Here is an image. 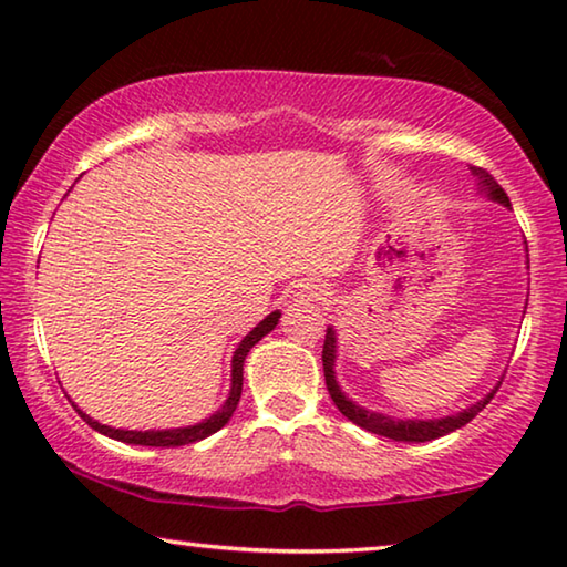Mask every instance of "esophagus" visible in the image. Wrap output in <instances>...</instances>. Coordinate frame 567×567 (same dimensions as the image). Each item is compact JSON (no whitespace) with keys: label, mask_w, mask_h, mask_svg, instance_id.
Listing matches in <instances>:
<instances>
[{"label":"esophagus","mask_w":567,"mask_h":567,"mask_svg":"<svg viewBox=\"0 0 567 567\" xmlns=\"http://www.w3.org/2000/svg\"><path fill=\"white\" fill-rule=\"evenodd\" d=\"M322 295H324V290H322L320 285H315V282H307V285L300 287V290H297V297H300V300H305V302L322 300Z\"/></svg>","instance_id":"obj_1"}]
</instances>
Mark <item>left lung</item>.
Wrapping results in <instances>:
<instances>
[{"instance_id":"obj_1","label":"left lung","mask_w":567,"mask_h":567,"mask_svg":"<svg viewBox=\"0 0 567 567\" xmlns=\"http://www.w3.org/2000/svg\"><path fill=\"white\" fill-rule=\"evenodd\" d=\"M470 172H473V177L477 179V189L483 192V195L491 197L497 205L513 209L511 199H507V195H505V189L497 185L493 175H487L483 167H470ZM334 362H338V332H334V328H328V334H324V348H322V368H324V382H328L332 402L338 405V410L344 417L354 422V425L368 430V433L395 440V443H430V440H437L443 435L455 433V430L467 425V422L473 420L477 412L487 405V402H491V398L497 392V385H501V382H497V385L487 392L485 398H480L477 402H473V405L465 410L453 412V415L433 417V420H427V417L425 420H420V417L400 420V417L385 415V412H372L344 395L340 382H338V375H334Z\"/></svg>"}]
</instances>
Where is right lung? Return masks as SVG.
I'll return each instance as SVG.
<instances>
[{
  "label": "right lung",
  "instance_id": "right-lung-1",
  "mask_svg": "<svg viewBox=\"0 0 567 567\" xmlns=\"http://www.w3.org/2000/svg\"><path fill=\"white\" fill-rule=\"evenodd\" d=\"M280 310H275L267 315V318L257 324L255 330H249L243 342L237 344V350L233 354V380H229V395L223 402V408L213 415L205 417L203 422H195V425H185V427H169V430H122V427H110V425H102V422L92 420L87 412H82L80 408L74 405V410L80 412L82 420L87 422L92 430H97V433L107 435L112 440H120V443H127V445H145V447H179V445H192L197 443V440H205L209 435H215L217 430H223L229 417H233V412L239 402V395H243V370H245V358L247 352L255 348L257 342H260L267 332H272L277 328V322H280Z\"/></svg>",
  "mask_w": 567,
  "mask_h": 567
}]
</instances>
